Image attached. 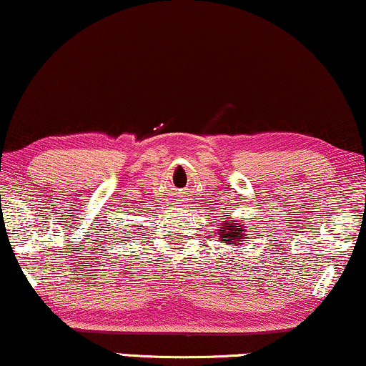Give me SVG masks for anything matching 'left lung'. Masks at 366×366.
I'll use <instances>...</instances> for the list:
<instances>
[{"mask_svg":"<svg viewBox=\"0 0 366 366\" xmlns=\"http://www.w3.org/2000/svg\"><path fill=\"white\" fill-rule=\"evenodd\" d=\"M244 232H247V228L237 223V220H227V223H223V225L218 228L220 242L235 244H238V242H244V238H247Z\"/></svg>","mask_w":366,"mask_h":366,"instance_id":"left-lung-1","label":"left lung"}]
</instances>
